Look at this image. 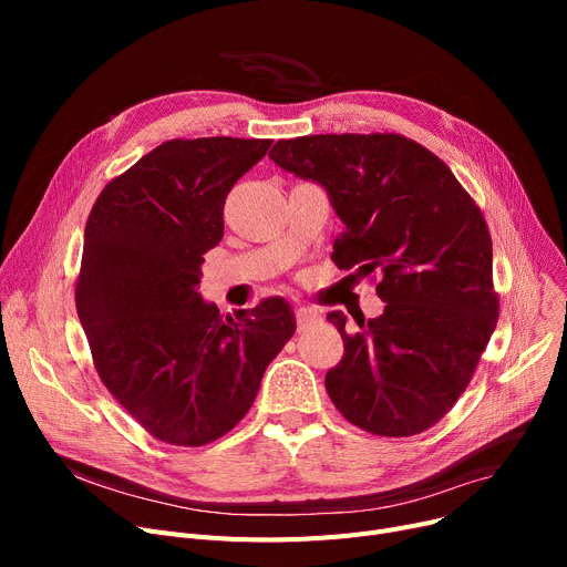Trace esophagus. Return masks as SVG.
I'll return each instance as SVG.
<instances>
[{
    "mask_svg": "<svg viewBox=\"0 0 567 567\" xmlns=\"http://www.w3.org/2000/svg\"><path fill=\"white\" fill-rule=\"evenodd\" d=\"M293 315H296V326H299V331H306L308 326H312V323H317L321 319V315L315 308H306V306L296 308Z\"/></svg>",
    "mask_w": 567,
    "mask_h": 567,
    "instance_id": "1",
    "label": "esophagus"
}]
</instances>
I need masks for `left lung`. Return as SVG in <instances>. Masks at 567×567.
I'll return each instance as SVG.
<instances>
[{
	"mask_svg": "<svg viewBox=\"0 0 567 567\" xmlns=\"http://www.w3.org/2000/svg\"><path fill=\"white\" fill-rule=\"evenodd\" d=\"M271 161L321 184L344 223L333 261L377 280L381 317L344 329L326 391L377 436H413L453 409L496 329L492 236L481 206L430 148L400 133L280 140ZM353 278V276H351Z\"/></svg>",
	"mask_w": 567,
	"mask_h": 567,
	"instance_id": "obj_1",
	"label": "left lung"
}]
</instances>
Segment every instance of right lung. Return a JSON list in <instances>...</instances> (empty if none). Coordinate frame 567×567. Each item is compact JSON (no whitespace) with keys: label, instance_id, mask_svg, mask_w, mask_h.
Wrapping results in <instances>:
<instances>
[{"label":"right lung","instance_id":"add662e5","mask_svg":"<svg viewBox=\"0 0 567 567\" xmlns=\"http://www.w3.org/2000/svg\"><path fill=\"white\" fill-rule=\"evenodd\" d=\"M271 140H167L110 178L84 227L75 306L94 368L154 439L197 449L252 406L266 365L296 331L271 296L220 315L199 299L227 193Z\"/></svg>","mask_w":567,"mask_h":567}]
</instances>
